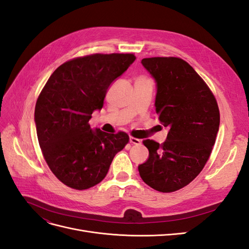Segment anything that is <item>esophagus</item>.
I'll return each instance as SVG.
<instances>
[{
	"mask_svg": "<svg viewBox=\"0 0 249 249\" xmlns=\"http://www.w3.org/2000/svg\"><path fill=\"white\" fill-rule=\"evenodd\" d=\"M130 142L132 143V144H136V145H138V144H140L141 143V140L140 139H138V138H135V137H130Z\"/></svg>",
	"mask_w": 249,
	"mask_h": 249,
	"instance_id": "34e87169",
	"label": "esophagus"
}]
</instances>
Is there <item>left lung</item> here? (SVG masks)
Masks as SVG:
<instances>
[{
    "label": "left lung",
    "instance_id": "8db88e82",
    "mask_svg": "<svg viewBox=\"0 0 249 249\" xmlns=\"http://www.w3.org/2000/svg\"><path fill=\"white\" fill-rule=\"evenodd\" d=\"M157 82L156 112L169 131L163 143L143 140L149 156L138 166L146 185L163 193L182 189L205 167L219 130L213 92L193 67L178 57L144 58Z\"/></svg>",
    "mask_w": 249,
    "mask_h": 249
}]
</instances>
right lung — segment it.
<instances>
[{"label": "right lung", "instance_id": "obj_1", "mask_svg": "<svg viewBox=\"0 0 249 249\" xmlns=\"http://www.w3.org/2000/svg\"><path fill=\"white\" fill-rule=\"evenodd\" d=\"M136 59L134 54H91L69 60L51 74L35 106L39 145L51 171L65 186L89 189L107 176L113 158L130 141L119 131H92L111 83Z\"/></svg>", "mask_w": 249, "mask_h": 249}]
</instances>
